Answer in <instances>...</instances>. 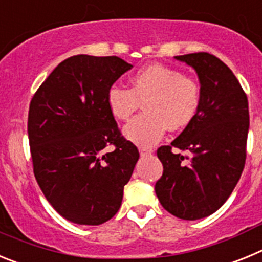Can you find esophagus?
Wrapping results in <instances>:
<instances>
[{
    "instance_id": "1",
    "label": "esophagus",
    "mask_w": 262,
    "mask_h": 262,
    "mask_svg": "<svg viewBox=\"0 0 262 262\" xmlns=\"http://www.w3.org/2000/svg\"><path fill=\"white\" fill-rule=\"evenodd\" d=\"M139 152H140V155H142V156H147V155H151L152 152H154V149H152V148H147V147H140L139 148Z\"/></svg>"
}]
</instances>
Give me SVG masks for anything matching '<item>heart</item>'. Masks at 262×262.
<instances>
[{
	"label": "heart",
	"mask_w": 262,
	"mask_h": 262,
	"mask_svg": "<svg viewBox=\"0 0 262 262\" xmlns=\"http://www.w3.org/2000/svg\"><path fill=\"white\" fill-rule=\"evenodd\" d=\"M144 102L145 113L124 127L128 140L151 147L163 138L166 128L182 131L193 123L201 107V88L181 71L161 64L139 69L131 77V88L111 85L107 106L118 120H128Z\"/></svg>",
	"instance_id": "1"
}]
</instances>
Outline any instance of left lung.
<instances>
[{
    "instance_id": "left-lung-1",
    "label": "left lung",
    "mask_w": 262,
    "mask_h": 262,
    "mask_svg": "<svg viewBox=\"0 0 262 262\" xmlns=\"http://www.w3.org/2000/svg\"><path fill=\"white\" fill-rule=\"evenodd\" d=\"M176 59L195 69L201 107L172 144L157 149L164 172L155 191L166 211L195 221L222 207L240 180L247 159L248 98L232 71L211 53H187ZM173 147L188 155L176 154Z\"/></svg>"
}]
</instances>
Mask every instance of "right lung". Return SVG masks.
<instances>
[{
  "mask_svg": "<svg viewBox=\"0 0 262 262\" xmlns=\"http://www.w3.org/2000/svg\"><path fill=\"white\" fill-rule=\"evenodd\" d=\"M133 68L118 56L76 55L39 86L27 133L36 182L67 221L98 226L122 205L139 159L107 106V90ZM106 146L113 151L106 152Z\"/></svg>",
  "mask_w": 262,
  "mask_h": 262,
  "instance_id": "1",
  "label": "right lung"
}]
</instances>
